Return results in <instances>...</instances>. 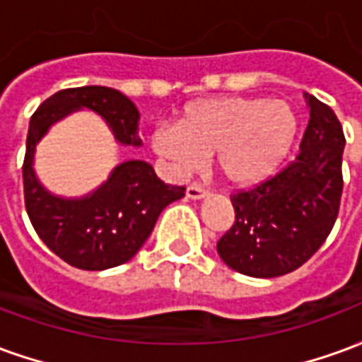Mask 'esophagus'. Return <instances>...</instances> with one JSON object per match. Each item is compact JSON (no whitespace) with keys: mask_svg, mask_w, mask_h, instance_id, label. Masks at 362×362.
Instances as JSON below:
<instances>
[{"mask_svg":"<svg viewBox=\"0 0 362 362\" xmlns=\"http://www.w3.org/2000/svg\"><path fill=\"white\" fill-rule=\"evenodd\" d=\"M186 196H188L189 199H202V197L207 196V189H205L202 184L194 182V184H189L188 188H186Z\"/></svg>","mask_w":362,"mask_h":362,"instance_id":"34e87169","label":"esophagus"}]
</instances>
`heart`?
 Returning a JSON list of instances; mask_svg holds the SVG:
<instances>
[{"mask_svg": "<svg viewBox=\"0 0 362 362\" xmlns=\"http://www.w3.org/2000/svg\"><path fill=\"white\" fill-rule=\"evenodd\" d=\"M298 134V116L287 100L217 96L186 104L174 127H158L153 149L176 168L192 170L202 157L230 186L267 180L287 158Z\"/></svg>", "mask_w": 362, "mask_h": 362, "instance_id": "obj_1", "label": "heart"}]
</instances>
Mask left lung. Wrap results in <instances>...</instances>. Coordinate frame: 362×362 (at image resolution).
Here are the masks:
<instances>
[{
    "label": "left lung",
    "instance_id": "obj_1",
    "mask_svg": "<svg viewBox=\"0 0 362 362\" xmlns=\"http://www.w3.org/2000/svg\"><path fill=\"white\" fill-rule=\"evenodd\" d=\"M300 151L279 173L230 194L235 221L217 243L221 259L250 277H279L303 266L332 233L343 194L345 135L335 112L308 95Z\"/></svg>",
    "mask_w": 362,
    "mask_h": 362
}]
</instances>
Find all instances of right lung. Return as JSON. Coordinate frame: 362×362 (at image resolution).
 Segmentation results:
<instances>
[{
  "instance_id": "right-lung-1",
  "label": "right lung",
  "mask_w": 362,
  "mask_h": 362,
  "mask_svg": "<svg viewBox=\"0 0 362 362\" xmlns=\"http://www.w3.org/2000/svg\"><path fill=\"white\" fill-rule=\"evenodd\" d=\"M81 106L100 114L118 141L141 145L139 112L119 90L96 85L58 90L30 118L23 160L25 207L36 235L56 256L79 269L100 272L134 258L149 238L160 211L184 197L186 188L165 184L143 160H127L93 196L62 199L48 194L33 170L36 141L50 124Z\"/></svg>"
}]
</instances>
